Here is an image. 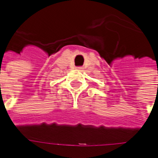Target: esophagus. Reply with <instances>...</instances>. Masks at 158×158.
I'll return each mask as SVG.
<instances>
[{"label": "esophagus", "mask_w": 158, "mask_h": 158, "mask_svg": "<svg viewBox=\"0 0 158 158\" xmlns=\"http://www.w3.org/2000/svg\"><path fill=\"white\" fill-rule=\"evenodd\" d=\"M78 69H82L83 67H78Z\"/></svg>", "instance_id": "1"}]
</instances>
